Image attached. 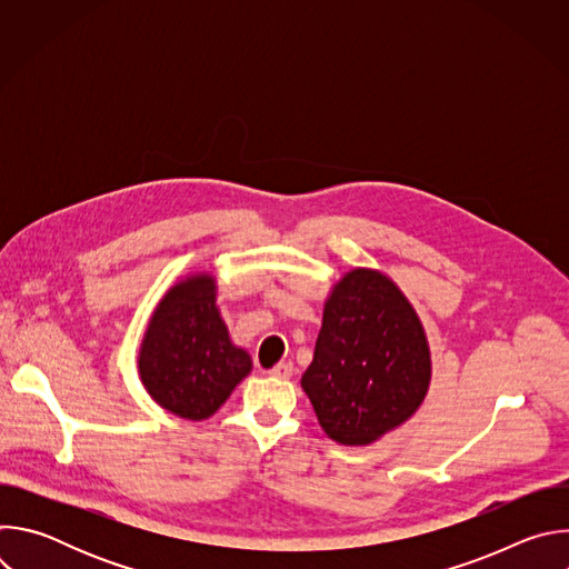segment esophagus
<instances>
[{"instance_id":"1","label":"esophagus","mask_w":569,"mask_h":569,"mask_svg":"<svg viewBox=\"0 0 569 569\" xmlns=\"http://www.w3.org/2000/svg\"><path fill=\"white\" fill-rule=\"evenodd\" d=\"M292 371H295V367H292V362H279V365H274V369H270V376H274V378H290L292 376Z\"/></svg>"}]
</instances>
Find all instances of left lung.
I'll return each instance as SVG.
<instances>
[{
    "label": "left lung",
    "mask_w": 569,
    "mask_h": 569,
    "mask_svg": "<svg viewBox=\"0 0 569 569\" xmlns=\"http://www.w3.org/2000/svg\"><path fill=\"white\" fill-rule=\"evenodd\" d=\"M432 380L423 323L380 270L353 268L323 303L301 387L321 430L342 446H369L417 415Z\"/></svg>",
    "instance_id": "8db88e82"
}]
</instances>
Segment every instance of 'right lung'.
Returning a JSON list of instances; mask_svg holds the SVG:
<instances>
[{
  "label": "right lung",
  "mask_w": 569,
  "mask_h": 569,
  "mask_svg": "<svg viewBox=\"0 0 569 569\" xmlns=\"http://www.w3.org/2000/svg\"><path fill=\"white\" fill-rule=\"evenodd\" d=\"M216 277L180 279L150 315L139 347V378L167 412L204 421L252 371V358L231 342L216 306Z\"/></svg>",
  "instance_id": "add662e5"
}]
</instances>
